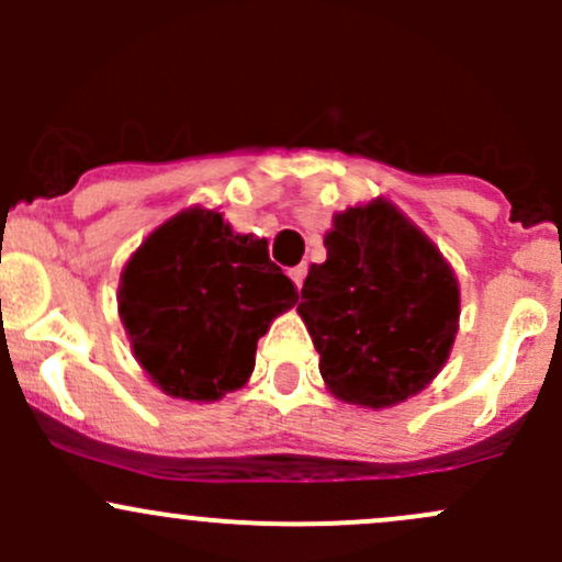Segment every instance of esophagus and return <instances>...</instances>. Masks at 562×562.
<instances>
[{
    "label": "esophagus",
    "instance_id": "1",
    "mask_svg": "<svg viewBox=\"0 0 562 562\" xmlns=\"http://www.w3.org/2000/svg\"><path fill=\"white\" fill-rule=\"evenodd\" d=\"M288 274H291L293 285H296V288H299V291H302V285H304V277H307V266H304V263L293 266V269H291V271H288Z\"/></svg>",
    "mask_w": 562,
    "mask_h": 562
}]
</instances>
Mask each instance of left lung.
<instances>
[{
	"label": "left lung",
	"instance_id": "left-lung-1",
	"mask_svg": "<svg viewBox=\"0 0 562 562\" xmlns=\"http://www.w3.org/2000/svg\"><path fill=\"white\" fill-rule=\"evenodd\" d=\"M299 315L337 400L391 407L432 383L459 326V282L440 249L386 198L334 214Z\"/></svg>",
	"mask_w": 562,
	"mask_h": 562
}]
</instances>
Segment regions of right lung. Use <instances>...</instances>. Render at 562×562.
I'll list each match as a JSON object with an SVG mask.
<instances>
[{"label":"right lung","mask_w":562,"mask_h":562,"mask_svg":"<svg viewBox=\"0 0 562 562\" xmlns=\"http://www.w3.org/2000/svg\"><path fill=\"white\" fill-rule=\"evenodd\" d=\"M296 299L266 239L234 234L217 209L192 206L127 260L119 317L155 386L214 402L249 381L258 339Z\"/></svg>","instance_id":"add662e5"}]
</instances>
